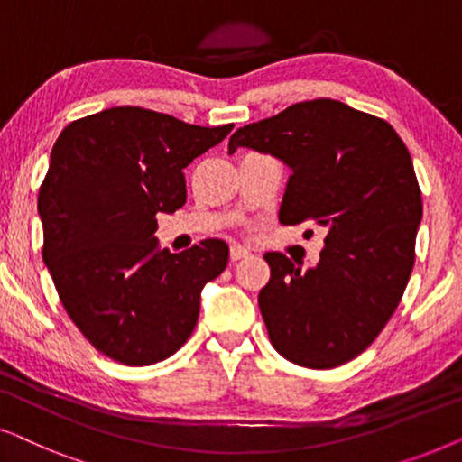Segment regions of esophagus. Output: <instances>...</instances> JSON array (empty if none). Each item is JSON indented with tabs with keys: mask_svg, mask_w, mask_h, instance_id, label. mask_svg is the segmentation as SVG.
Returning a JSON list of instances; mask_svg holds the SVG:
<instances>
[{
	"mask_svg": "<svg viewBox=\"0 0 462 462\" xmlns=\"http://www.w3.org/2000/svg\"><path fill=\"white\" fill-rule=\"evenodd\" d=\"M231 261H239V258H245L250 254V250L248 248H244V245H239V244H233L231 245Z\"/></svg>",
	"mask_w": 462,
	"mask_h": 462,
	"instance_id": "esophagus-1",
	"label": "esophagus"
}]
</instances>
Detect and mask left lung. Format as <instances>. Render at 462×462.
<instances>
[{
  "mask_svg": "<svg viewBox=\"0 0 462 462\" xmlns=\"http://www.w3.org/2000/svg\"><path fill=\"white\" fill-rule=\"evenodd\" d=\"M250 147L292 168L282 225L326 229L315 267L269 252L258 294L271 345L313 370L351 362L400 305L422 217L412 157L393 125L332 98L296 103L237 128L229 151Z\"/></svg>",
  "mask_w": 462,
  "mask_h": 462,
  "instance_id": "obj_1",
  "label": "left lung"
}]
</instances>
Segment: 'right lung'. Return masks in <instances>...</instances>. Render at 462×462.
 Returning a JSON list of instances; mask_svg holds the SVG:
<instances>
[{"label": "right lung", "instance_id": "1", "mask_svg": "<svg viewBox=\"0 0 462 462\" xmlns=\"http://www.w3.org/2000/svg\"><path fill=\"white\" fill-rule=\"evenodd\" d=\"M233 124H185L143 106L75 119L56 138L40 187L43 263L94 349L125 365L174 356L191 337L199 292L223 273L229 245L157 248V212L187 201L185 170Z\"/></svg>", "mask_w": 462, "mask_h": 462}]
</instances>
